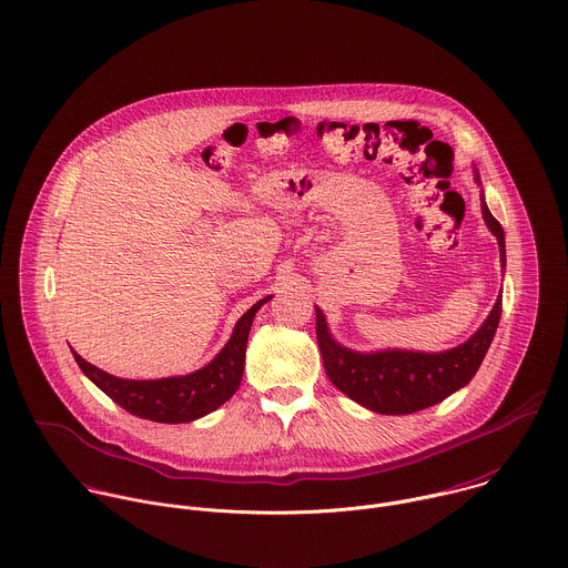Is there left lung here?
<instances>
[{"label": "left lung", "instance_id": "1", "mask_svg": "<svg viewBox=\"0 0 568 568\" xmlns=\"http://www.w3.org/2000/svg\"><path fill=\"white\" fill-rule=\"evenodd\" d=\"M473 178L477 184L479 173L473 169ZM481 217L488 231L495 235L499 246L501 266H506V248H504V231L501 224L490 215L484 191H479ZM501 295L493 304L484 324L459 346L439 351V353H422V351H404V348H384L359 353L342 346L328 331V322L320 306H315L317 315V344L324 359V368L328 379L353 402L359 406L382 413V415H408L422 408H428L462 386H466L477 373L499 324L501 315Z\"/></svg>", "mask_w": 568, "mask_h": 568}]
</instances>
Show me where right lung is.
<instances>
[{"mask_svg":"<svg viewBox=\"0 0 568 568\" xmlns=\"http://www.w3.org/2000/svg\"><path fill=\"white\" fill-rule=\"evenodd\" d=\"M268 300L271 295L253 304L237 320L233 335L224 344V348L206 366L189 375L162 379H124L89 364L75 351L73 357L80 364L82 373L129 413L162 424L193 422L220 408L240 388L251 324L260 306H264Z\"/></svg>","mask_w":568,"mask_h":568,"instance_id":"right-lung-1","label":"right lung"}]
</instances>
